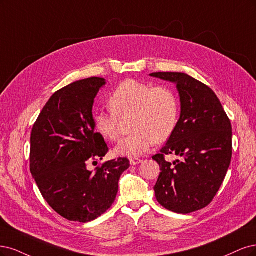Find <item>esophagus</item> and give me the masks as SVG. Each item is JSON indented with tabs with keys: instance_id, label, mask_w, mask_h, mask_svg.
Here are the masks:
<instances>
[{
	"instance_id": "1",
	"label": "esophagus",
	"mask_w": 256,
	"mask_h": 256,
	"mask_svg": "<svg viewBox=\"0 0 256 256\" xmlns=\"http://www.w3.org/2000/svg\"><path fill=\"white\" fill-rule=\"evenodd\" d=\"M142 160H140V158H130V164H133V166H136V164H140L142 162Z\"/></svg>"
}]
</instances>
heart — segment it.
I'll list each match as a JSON object with an SVG mask.
<instances>
[{
	"mask_svg": "<svg viewBox=\"0 0 256 256\" xmlns=\"http://www.w3.org/2000/svg\"><path fill=\"white\" fill-rule=\"evenodd\" d=\"M110 110L98 112L94 117L96 132L110 142L120 134V118L130 116L134 132L120 139L114 153L128 158H139L155 142H164L174 132L180 114L178 98L172 89L136 80L119 84L108 98Z\"/></svg>",
	"mask_w": 256,
	"mask_h": 256,
	"instance_id": "b5f03b06",
	"label": "heart"
}]
</instances>
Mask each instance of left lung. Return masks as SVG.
I'll return each mask as SVG.
<instances>
[{
  "instance_id": "left-lung-1",
  "label": "left lung",
  "mask_w": 256,
  "mask_h": 256,
  "mask_svg": "<svg viewBox=\"0 0 256 256\" xmlns=\"http://www.w3.org/2000/svg\"><path fill=\"white\" fill-rule=\"evenodd\" d=\"M151 76L176 84L180 116L160 154L154 186L158 203L171 212L189 214L208 206L224 182L232 158V126L219 98L198 80L180 72H155ZM182 158L174 164L164 156Z\"/></svg>"
}]
</instances>
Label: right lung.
<instances>
[{
	"mask_svg": "<svg viewBox=\"0 0 256 256\" xmlns=\"http://www.w3.org/2000/svg\"><path fill=\"white\" fill-rule=\"evenodd\" d=\"M105 84L89 78L57 90L32 130V176L48 204L70 221L85 224L110 208L120 176L130 167L126 158H119L87 169L108 152L92 117L94 98Z\"/></svg>",
	"mask_w": 256,
	"mask_h": 256,
	"instance_id": "obj_1",
	"label": "right lung"
}]
</instances>
